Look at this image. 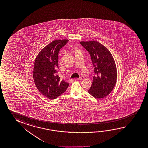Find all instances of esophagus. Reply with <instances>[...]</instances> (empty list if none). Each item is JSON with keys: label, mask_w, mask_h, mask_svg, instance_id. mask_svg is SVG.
Wrapping results in <instances>:
<instances>
[{"label": "esophagus", "mask_w": 148, "mask_h": 148, "mask_svg": "<svg viewBox=\"0 0 148 148\" xmlns=\"http://www.w3.org/2000/svg\"><path fill=\"white\" fill-rule=\"evenodd\" d=\"M77 79H79V80H82L83 79H85V77H84V76H80V77L78 78H77Z\"/></svg>", "instance_id": "1"}]
</instances>
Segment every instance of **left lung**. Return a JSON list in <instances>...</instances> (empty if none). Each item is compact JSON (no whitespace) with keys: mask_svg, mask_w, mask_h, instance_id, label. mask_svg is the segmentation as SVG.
Returning <instances> with one entry per match:
<instances>
[{"mask_svg":"<svg viewBox=\"0 0 148 148\" xmlns=\"http://www.w3.org/2000/svg\"><path fill=\"white\" fill-rule=\"evenodd\" d=\"M91 56L95 68V76L89 93L97 99L109 95L116 83L117 71L114 58L109 50L95 41L80 42Z\"/></svg>","mask_w":148,"mask_h":148,"instance_id":"left-lung-1","label":"left lung"}]
</instances>
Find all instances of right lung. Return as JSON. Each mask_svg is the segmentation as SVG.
<instances>
[{
	"mask_svg": "<svg viewBox=\"0 0 148 148\" xmlns=\"http://www.w3.org/2000/svg\"><path fill=\"white\" fill-rule=\"evenodd\" d=\"M68 40L51 42L39 53L34 62L33 77L36 88L49 99H55L63 94L69 84L58 75V53Z\"/></svg>",
	"mask_w": 148,
	"mask_h": 148,
	"instance_id": "1",
	"label": "right lung"
}]
</instances>
